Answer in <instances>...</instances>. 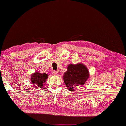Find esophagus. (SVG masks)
Masks as SVG:
<instances>
[{
    "label": "esophagus",
    "instance_id": "1",
    "mask_svg": "<svg viewBox=\"0 0 126 126\" xmlns=\"http://www.w3.org/2000/svg\"><path fill=\"white\" fill-rule=\"evenodd\" d=\"M52 74H53V75H54V76H57V75H58V72H57V71H53L52 72Z\"/></svg>",
    "mask_w": 126,
    "mask_h": 126
}]
</instances>
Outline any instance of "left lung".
I'll return each instance as SVG.
<instances>
[{"mask_svg":"<svg viewBox=\"0 0 126 126\" xmlns=\"http://www.w3.org/2000/svg\"><path fill=\"white\" fill-rule=\"evenodd\" d=\"M89 73L88 69L83 64L68 65L67 71L63 76L64 82L68 90L74 92V87L83 86L89 78Z\"/></svg>","mask_w":126,"mask_h":126,"instance_id":"8db88e82","label":"left lung"}]
</instances>
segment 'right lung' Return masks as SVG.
Returning <instances> with one entry per match:
<instances>
[{
	"label": "right lung",
	"instance_id": "1",
	"mask_svg": "<svg viewBox=\"0 0 126 126\" xmlns=\"http://www.w3.org/2000/svg\"><path fill=\"white\" fill-rule=\"evenodd\" d=\"M48 77V76L47 74H42L38 72H35L34 73L32 74L31 80L33 86L35 87L36 89H38V87L40 88L43 87Z\"/></svg>",
	"mask_w": 126,
	"mask_h": 126
}]
</instances>
